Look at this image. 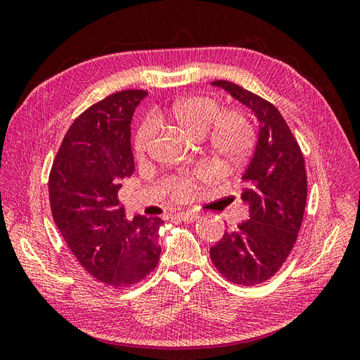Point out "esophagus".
Masks as SVG:
<instances>
[{
  "label": "esophagus",
  "mask_w": 360,
  "mask_h": 360,
  "mask_svg": "<svg viewBox=\"0 0 360 360\" xmlns=\"http://www.w3.org/2000/svg\"><path fill=\"white\" fill-rule=\"evenodd\" d=\"M177 216L184 222H195L200 217V214L192 213V212H181V213H177Z\"/></svg>",
  "instance_id": "1"
}]
</instances>
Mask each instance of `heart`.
I'll use <instances>...</instances> for the list:
<instances>
[{
    "mask_svg": "<svg viewBox=\"0 0 360 360\" xmlns=\"http://www.w3.org/2000/svg\"><path fill=\"white\" fill-rule=\"evenodd\" d=\"M162 124L176 127L192 139H205L210 155L224 165L233 167L243 162L254 146V130L242 110H224L213 97L192 96L174 102L167 110L158 112ZM155 136V126L148 120L141 123L134 136V153L143 159ZM202 172L174 176L165 181V191L174 200H188Z\"/></svg>",
    "mask_w": 360,
    "mask_h": 360,
    "instance_id": "heart-1",
    "label": "heart"
}]
</instances>
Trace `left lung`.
<instances>
[{
	"label": "left lung",
	"instance_id": "obj_1",
	"mask_svg": "<svg viewBox=\"0 0 360 360\" xmlns=\"http://www.w3.org/2000/svg\"><path fill=\"white\" fill-rule=\"evenodd\" d=\"M259 123L254 155L243 171L249 219L210 248L217 271L237 285H257L285 263L303 221L308 180L302 150L278 108L230 81H214Z\"/></svg>",
	"mask_w": 360,
	"mask_h": 360
}]
</instances>
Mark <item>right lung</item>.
<instances>
[{
  "label": "right lung",
  "instance_id": "1",
  "mask_svg": "<svg viewBox=\"0 0 360 360\" xmlns=\"http://www.w3.org/2000/svg\"><path fill=\"white\" fill-rule=\"evenodd\" d=\"M144 90H124L91 105L69 127L49 174L53 222L89 274L127 288L159 263L160 217L126 219L118 191L135 169L130 122Z\"/></svg>",
  "mask_w": 360,
  "mask_h": 360
}]
</instances>
